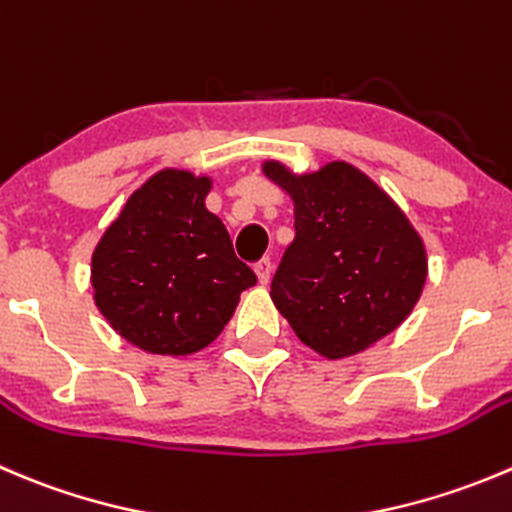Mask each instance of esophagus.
I'll list each match as a JSON object with an SVG mask.
<instances>
[{
  "label": "esophagus",
  "instance_id": "obj_1",
  "mask_svg": "<svg viewBox=\"0 0 512 512\" xmlns=\"http://www.w3.org/2000/svg\"><path fill=\"white\" fill-rule=\"evenodd\" d=\"M255 272H257V280H260L262 285H267V282H270V277H272V260H270V257H262V260L255 265Z\"/></svg>",
  "mask_w": 512,
  "mask_h": 512
}]
</instances>
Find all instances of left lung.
<instances>
[{"instance_id": "1", "label": "left lung", "mask_w": 512, "mask_h": 512, "mask_svg": "<svg viewBox=\"0 0 512 512\" xmlns=\"http://www.w3.org/2000/svg\"><path fill=\"white\" fill-rule=\"evenodd\" d=\"M262 172L295 202V240L270 290L295 335L330 360L390 335L428 277L425 245L405 212L347 162L292 175L270 160Z\"/></svg>"}]
</instances>
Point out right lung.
<instances>
[{
	"instance_id": "obj_1",
	"label": "right lung",
	"mask_w": 512,
	"mask_h": 512,
	"mask_svg": "<svg viewBox=\"0 0 512 512\" xmlns=\"http://www.w3.org/2000/svg\"><path fill=\"white\" fill-rule=\"evenodd\" d=\"M210 177L160 170L135 190L92 255L94 305L127 342L192 355L230 322L257 275L205 207Z\"/></svg>"
}]
</instances>
